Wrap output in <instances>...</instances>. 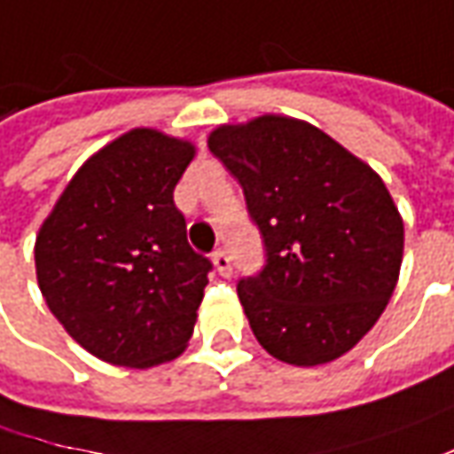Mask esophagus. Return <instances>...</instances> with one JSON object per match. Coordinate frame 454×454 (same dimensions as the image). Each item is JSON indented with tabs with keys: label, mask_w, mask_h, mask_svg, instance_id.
I'll return each mask as SVG.
<instances>
[{
	"label": "esophagus",
	"mask_w": 454,
	"mask_h": 454,
	"mask_svg": "<svg viewBox=\"0 0 454 454\" xmlns=\"http://www.w3.org/2000/svg\"><path fill=\"white\" fill-rule=\"evenodd\" d=\"M213 266H215V271H218L221 276H231V271H233V266H231V256H228L223 248L213 251Z\"/></svg>",
	"instance_id": "1"
}]
</instances>
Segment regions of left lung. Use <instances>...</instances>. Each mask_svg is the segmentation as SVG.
I'll list each match as a JSON object with an SVG mask.
<instances>
[{
  "label": "left lung",
  "mask_w": 454,
  "mask_h": 454,
  "mask_svg": "<svg viewBox=\"0 0 454 454\" xmlns=\"http://www.w3.org/2000/svg\"><path fill=\"white\" fill-rule=\"evenodd\" d=\"M211 153L241 183L266 263L239 281L258 344L296 367L347 354L397 286L404 223L382 178L304 120L221 125Z\"/></svg>",
  "instance_id": "left-lung-1"
}]
</instances>
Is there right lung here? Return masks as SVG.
Listing matches in <instances>:
<instances>
[{
  "instance_id": "right-lung-1",
  "label": "right lung",
  "mask_w": 454,
  "mask_h": 454,
  "mask_svg": "<svg viewBox=\"0 0 454 454\" xmlns=\"http://www.w3.org/2000/svg\"><path fill=\"white\" fill-rule=\"evenodd\" d=\"M196 148L137 128L87 160L35 243L44 301L102 362L148 369L193 334L213 263L196 254L173 191Z\"/></svg>"
}]
</instances>
